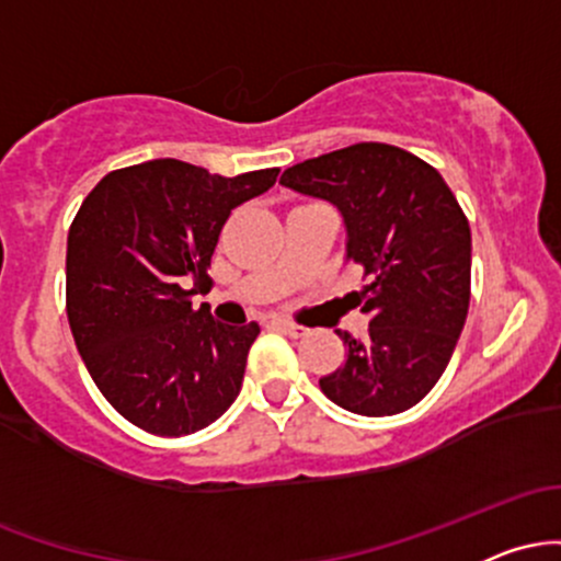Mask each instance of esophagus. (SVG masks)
Masks as SVG:
<instances>
[{
	"instance_id": "1",
	"label": "esophagus",
	"mask_w": 561,
	"mask_h": 561,
	"mask_svg": "<svg viewBox=\"0 0 561 561\" xmlns=\"http://www.w3.org/2000/svg\"><path fill=\"white\" fill-rule=\"evenodd\" d=\"M261 321H263V324H266V327H274V330L287 332L289 337H302V334H306V327L295 324V321H289V319H282V317H263Z\"/></svg>"
}]
</instances>
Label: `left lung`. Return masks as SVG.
Masks as SVG:
<instances>
[{"instance_id": "obj_1", "label": "left lung", "mask_w": 561, "mask_h": 561, "mask_svg": "<svg viewBox=\"0 0 561 561\" xmlns=\"http://www.w3.org/2000/svg\"><path fill=\"white\" fill-rule=\"evenodd\" d=\"M279 184L343 214L347 261L366 285L351 293L369 317L364 340L340 332L345 364L319 379L340 409L392 416L435 388L469 311L472 231L443 176L382 141L302 160Z\"/></svg>"}]
</instances>
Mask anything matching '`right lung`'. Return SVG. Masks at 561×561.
<instances>
[{
	"label": "right lung",
	"mask_w": 561,
	"mask_h": 561,
	"mask_svg": "<svg viewBox=\"0 0 561 561\" xmlns=\"http://www.w3.org/2000/svg\"><path fill=\"white\" fill-rule=\"evenodd\" d=\"M276 176L227 179L184 160H147L107 173L70 224V332L107 403L145 433H197L240 396L261 327L221 324L192 295L214 285L210 255L231 210Z\"/></svg>",
	"instance_id": "add662e5"
}]
</instances>
